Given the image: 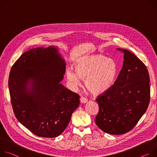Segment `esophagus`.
Wrapping results in <instances>:
<instances>
[{"mask_svg":"<svg viewBox=\"0 0 157 157\" xmlns=\"http://www.w3.org/2000/svg\"><path fill=\"white\" fill-rule=\"evenodd\" d=\"M80 100V102L82 103H86V101H88V100L86 99L85 97H81Z\"/></svg>","mask_w":157,"mask_h":157,"instance_id":"obj_1","label":"esophagus"}]
</instances>
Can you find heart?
Returning a JSON list of instances; mask_svg holds the SVG:
<instances>
[{"mask_svg": "<svg viewBox=\"0 0 157 157\" xmlns=\"http://www.w3.org/2000/svg\"><path fill=\"white\" fill-rule=\"evenodd\" d=\"M75 72L67 71V78L74 86L84 80L85 88L94 95L107 91L113 85L118 74V65L112 59L102 55H94L81 59L75 65Z\"/></svg>", "mask_w": 157, "mask_h": 157, "instance_id": "1", "label": "heart"}]
</instances>
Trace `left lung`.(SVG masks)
Segmentation results:
<instances>
[{"label":"left lung","instance_id":"8db88e82","mask_svg":"<svg viewBox=\"0 0 157 157\" xmlns=\"http://www.w3.org/2000/svg\"><path fill=\"white\" fill-rule=\"evenodd\" d=\"M123 67L114 84L97 96L96 125L104 132L121 135L130 131L145 113L150 103L148 70L135 54L125 49Z\"/></svg>","mask_w":157,"mask_h":157}]
</instances>
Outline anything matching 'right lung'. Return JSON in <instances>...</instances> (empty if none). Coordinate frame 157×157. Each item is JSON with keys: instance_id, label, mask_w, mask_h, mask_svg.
Wrapping results in <instances>:
<instances>
[{"instance_id": "obj_1", "label": "right lung", "mask_w": 157, "mask_h": 157, "mask_svg": "<svg viewBox=\"0 0 157 157\" xmlns=\"http://www.w3.org/2000/svg\"><path fill=\"white\" fill-rule=\"evenodd\" d=\"M66 64L54 47L24 53L11 68L9 88L15 117L41 137L60 135L80 103V95L60 83ZM32 86L28 89V82Z\"/></svg>"}]
</instances>
